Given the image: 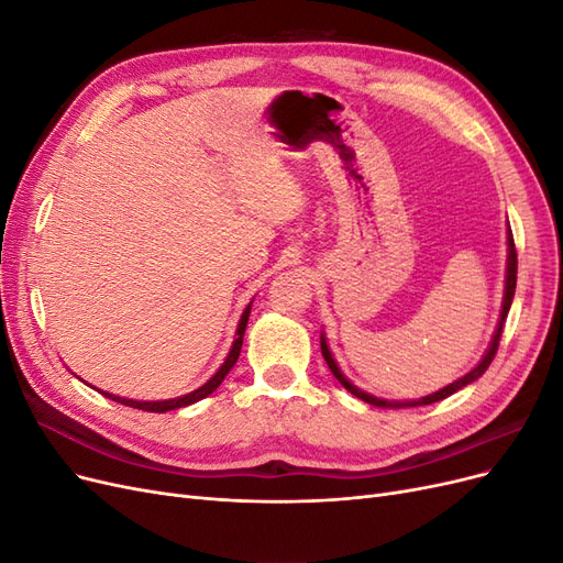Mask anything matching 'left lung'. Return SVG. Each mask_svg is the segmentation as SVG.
I'll use <instances>...</instances> for the list:
<instances>
[{"label":"left lung","mask_w":563,"mask_h":563,"mask_svg":"<svg viewBox=\"0 0 563 563\" xmlns=\"http://www.w3.org/2000/svg\"><path fill=\"white\" fill-rule=\"evenodd\" d=\"M515 288H517V251H515L512 230H507V267H505V294H503V308H500L498 327H496V331H493V338H490V343H488V350L484 352L482 362L476 364L470 373H465L463 378H457V380H453L451 385H446V387H441V389L432 391V395H428V397H420V399H406V401H389V399H380V397H373V395H368V391L360 389V387H356L354 383H350V380L345 378V373L340 371L338 362L333 360V354H331L329 343H327V335H323V333H321V354H323V360H327V364H329V368H331L333 376L338 378V383L343 385V387L350 391V395H354L356 399H362V401H366V404H371V406H378V408H406V406H428V404L441 401V399H446V397L455 395L457 389L467 387V385H470V383H474L476 378H482L484 373H486V368L490 366L493 356H496V352H498L500 333H503V323H505V319H507L509 305H512Z\"/></svg>","instance_id":"obj_1"}]
</instances>
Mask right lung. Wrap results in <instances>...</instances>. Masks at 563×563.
<instances>
[{
    "label": "right lung",
    "mask_w": 563,
    "mask_h": 563,
    "mask_svg": "<svg viewBox=\"0 0 563 563\" xmlns=\"http://www.w3.org/2000/svg\"><path fill=\"white\" fill-rule=\"evenodd\" d=\"M249 314H251V302L246 305V310L242 312V319L240 323H236V333H234V340H232V347L225 356V362L220 364V368L213 373V376L203 383L201 387L187 391V395L183 397H176V399H164V401H139V399H126V397H117L112 395V391H103L98 389L100 395L112 399V401H119L124 406H131V408H141V411H150V413H166V411H176V408H183V406H190L195 401H201L203 397H209L211 391L218 389V385L225 380V376L230 373V368L236 364V360H240V352H242V343H244V331H246V323H249Z\"/></svg>",
    "instance_id": "right-lung-1"
}]
</instances>
